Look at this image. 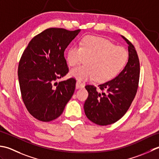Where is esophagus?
<instances>
[{"label": "esophagus", "mask_w": 159, "mask_h": 159, "mask_svg": "<svg viewBox=\"0 0 159 159\" xmlns=\"http://www.w3.org/2000/svg\"><path fill=\"white\" fill-rule=\"evenodd\" d=\"M85 86V83L82 81H77L76 83V88L77 89H80V88H84Z\"/></svg>", "instance_id": "34e87169"}]
</instances>
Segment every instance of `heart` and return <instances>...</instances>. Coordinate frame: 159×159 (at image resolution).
Here are the masks:
<instances>
[{"instance_id": "heart-1", "label": "heart", "mask_w": 159, "mask_h": 159, "mask_svg": "<svg viewBox=\"0 0 159 159\" xmlns=\"http://www.w3.org/2000/svg\"><path fill=\"white\" fill-rule=\"evenodd\" d=\"M86 59V65L74 68L71 76L77 80H95L106 82L114 78L125 66L128 54L124 48L115 45L103 38L89 35L80 46H72L68 50L66 60L70 66H76Z\"/></svg>"}]
</instances>
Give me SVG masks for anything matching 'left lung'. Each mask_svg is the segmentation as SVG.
Instances as JSON below:
<instances>
[{
  "label": "left lung",
  "instance_id": "obj_1",
  "mask_svg": "<svg viewBox=\"0 0 159 159\" xmlns=\"http://www.w3.org/2000/svg\"><path fill=\"white\" fill-rule=\"evenodd\" d=\"M128 44V61L121 72L108 82L98 86L86 85L89 97L84 105V112L90 121L99 125H107L119 120L133 101L139 82L140 64L134 47L124 36Z\"/></svg>",
  "mask_w": 159,
  "mask_h": 159
}]
</instances>
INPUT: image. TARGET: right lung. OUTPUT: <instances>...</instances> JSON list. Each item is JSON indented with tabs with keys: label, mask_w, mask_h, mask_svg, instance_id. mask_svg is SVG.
Wrapping results in <instances>:
<instances>
[{
	"label": "right lung",
	"mask_w": 159,
	"mask_h": 159,
	"mask_svg": "<svg viewBox=\"0 0 159 159\" xmlns=\"http://www.w3.org/2000/svg\"><path fill=\"white\" fill-rule=\"evenodd\" d=\"M80 30L49 28L31 39L20 57L18 75L22 99L29 112L48 122L60 116L75 91L73 77L57 82L69 73L64 51Z\"/></svg>",
	"instance_id": "1"
}]
</instances>
